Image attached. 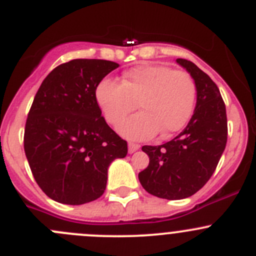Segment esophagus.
<instances>
[{
	"mask_svg": "<svg viewBox=\"0 0 256 256\" xmlns=\"http://www.w3.org/2000/svg\"><path fill=\"white\" fill-rule=\"evenodd\" d=\"M140 144H135V142H128V152L130 154H134L135 151H138V148H140Z\"/></svg>",
	"mask_w": 256,
	"mask_h": 256,
	"instance_id": "obj_1",
	"label": "esophagus"
}]
</instances>
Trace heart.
Here are the masks:
<instances>
[{
    "instance_id": "heart-1",
    "label": "heart",
    "mask_w": 256,
    "mask_h": 256,
    "mask_svg": "<svg viewBox=\"0 0 256 256\" xmlns=\"http://www.w3.org/2000/svg\"><path fill=\"white\" fill-rule=\"evenodd\" d=\"M95 99L105 120L118 126L136 108L142 112L120 125L118 132L131 140H146L160 131L167 138L190 121L196 102V84L184 70L166 66H138L121 76L120 84L102 79Z\"/></svg>"
}]
</instances>
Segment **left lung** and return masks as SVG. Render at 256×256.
Masks as SVG:
<instances>
[{
    "label": "left lung",
    "mask_w": 256,
    "mask_h": 256,
    "mask_svg": "<svg viewBox=\"0 0 256 256\" xmlns=\"http://www.w3.org/2000/svg\"><path fill=\"white\" fill-rule=\"evenodd\" d=\"M176 62L194 80V112L174 140L160 146H142L150 164L138 174L150 194L170 200L190 197L208 182L228 138L226 104L216 82L192 62L182 58Z\"/></svg>",
    "instance_id": "obj_1"
}]
</instances>
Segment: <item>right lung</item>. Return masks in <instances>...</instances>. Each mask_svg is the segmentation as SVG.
<instances>
[{
  "mask_svg": "<svg viewBox=\"0 0 256 256\" xmlns=\"http://www.w3.org/2000/svg\"><path fill=\"white\" fill-rule=\"evenodd\" d=\"M118 63L73 59L54 68L32 102L24 152L40 190L53 200L79 206L102 197L108 168L128 154V142L110 128L95 88Z\"/></svg>",
  "mask_w": 256,
  "mask_h": 256,
  "instance_id": "right-lung-1",
  "label": "right lung"
}]
</instances>
